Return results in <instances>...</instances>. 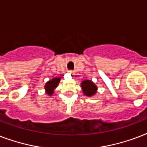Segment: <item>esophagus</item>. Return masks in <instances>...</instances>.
Here are the masks:
<instances>
[{
	"mask_svg": "<svg viewBox=\"0 0 147 147\" xmlns=\"http://www.w3.org/2000/svg\"><path fill=\"white\" fill-rule=\"evenodd\" d=\"M68 72H69V74H74L73 70H69V71H68Z\"/></svg>",
	"mask_w": 147,
	"mask_h": 147,
	"instance_id": "34e87169",
	"label": "esophagus"
}]
</instances>
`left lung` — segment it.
<instances>
[{
	"mask_svg": "<svg viewBox=\"0 0 147 147\" xmlns=\"http://www.w3.org/2000/svg\"><path fill=\"white\" fill-rule=\"evenodd\" d=\"M82 88L83 92L86 96H92L96 93L97 87L92 82L89 80L83 81L82 83Z\"/></svg>",
	"mask_w": 147,
	"mask_h": 147,
	"instance_id": "left-lung-1",
	"label": "left lung"
}]
</instances>
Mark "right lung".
<instances>
[{"mask_svg":"<svg viewBox=\"0 0 147 147\" xmlns=\"http://www.w3.org/2000/svg\"><path fill=\"white\" fill-rule=\"evenodd\" d=\"M60 78H54L52 80L49 81L45 85V89L47 90V94L52 95L54 91V88L57 87L59 83Z\"/></svg>","mask_w":147,"mask_h":147,"instance_id":"1","label":"right lung"}]
</instances>
